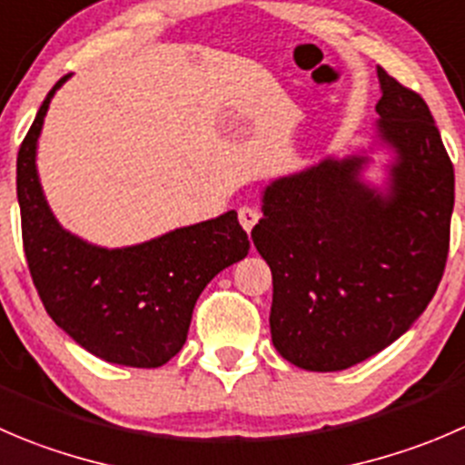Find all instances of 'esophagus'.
I'll list each match as a JSON object with an SVG mask.
<instances>
[{"label":"esophagus","mask_w":465,"mask_h":465,"mask_svg":"<svg viewBox=\"0 0 465 465\" xmlns=\"http://www.w3.org/2000/svg\"><path fill=\"white\" fill-rule=\"evenodd\" d=\"M238 223H241L242 229L250 233L252 227L259 223V211L252 209V206H241V209H238Z\"/></svg>","instance_id":"esophagus-1"}]
</instances>
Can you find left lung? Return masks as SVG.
I'll return each mask as SVG.
<instances>
[{"instance_id": "obj_1", "label": "left lung", "mask_w": 465, "mask_h": 465, "mask_svg": "<svg viewBox=\"0 0 465 465\" xmlns=\"http://www.w3.org/2000/svg\"><path fill=\"white\" fill-rule=\"evenodd\" d=\"M377 76V129L398 154L389 193L359 177L368 156L324 159L270 183L252 229L272 270V342L304 371H345L398 341L448 261L452 161L425 99L384 67Z\"/></svg>"}]
</instances>
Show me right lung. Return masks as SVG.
Listing matches in <instances>:
<instances>
[{"mask_svg": "<svg viewBox=\"0 0 465 465\" xmlns=\"http://www.w3.org/2000/svg\"><path fill=\"white\" fill-rule=\"evenodd\" d=\"M70 76V74H67ZM56 81L17 152L22 245L49 318L108 363L159 368L186 342L206 283L250 250L236 211L123 250L90 245L56 223L35 170V145Z\"/></svg>", "mask_w": 465, "mask_h": 465, "instance_id": "obj_1", "label": "right lung"}]
</instances>
